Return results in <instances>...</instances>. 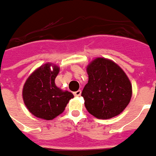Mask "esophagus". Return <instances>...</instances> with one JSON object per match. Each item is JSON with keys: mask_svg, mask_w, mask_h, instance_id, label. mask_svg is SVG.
<instances>
[{"mask_svg": "<svg viewBox=\"0 0 156 156\" xmlns=\"http://www.w3.org/2000/svg\"><path fill=\"white\" fill-rule=\"evenodd\" d=\"M73 95L75 96H80V95H81V90H77V91L73 92Z\"/></svg>", "mask_w": 156, "mask_h": 156, "instance_id": "esophagus-1", "label": "esophagus"}]
</instances>
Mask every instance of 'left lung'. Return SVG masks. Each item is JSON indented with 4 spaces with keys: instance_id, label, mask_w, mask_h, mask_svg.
Instances as JSON below:
<instances>
[{
    "instance_id": "obj_1",
    "label": "left lung",
    "mask_w": 156,
    "mask_h": 156,
    "mask_svg": "<svg viewBox=\"0 0 156 156\" xmlns=\"http://www.w3.org/2000/svg\"><path fill=\"white\" fill-rule=\"evenodd\" d=\"M89 81L81 96L87 111L101 119L121 114L132 96L130 79L113 60L98 57L86 67Z\"/></svg>"
}]
</instances>
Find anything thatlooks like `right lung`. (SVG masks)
I'll return each instance as SVG.
<instances>
[{
  "instance_id": "1",
  "label": "right lung",
  "mask_w": 156,
  "mask_h": 156,
  "mask_svg": "<svg viewBox=\"0 0 156 156\" xmlns=\"http://www.w3.org/2000/svg\"><path fill=\"white\" fill-rule=\"evenodd\" d=\"M52 69H51V67ZM60 67L46 63L36 69L26 79L22 96L30 113L45 120H51L64 112L73 93L56 86Z\"/></svg>"
}]
</instances>
